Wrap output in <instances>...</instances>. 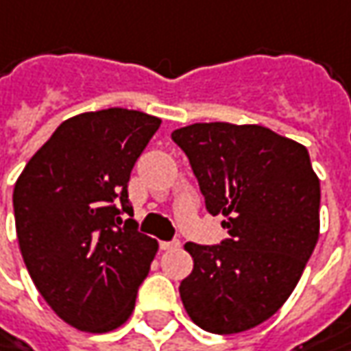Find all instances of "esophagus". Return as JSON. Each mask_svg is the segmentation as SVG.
<instances>
[{
	"label": "esophagus",
	"instance_id": "esophagus-1",
	"mask_svg": "<svg viewBox=\"0 0 351 351\" xmlns=\"http://www.w3.org/2000/svg\"><path fill=\"white\" fill-rule=\"evenodd\" d=\"M180 247V239H171V241H160V250H176Z\"/></svg>",
	"mask_w": 351,
	"mask_h": 351
}]
</instances>
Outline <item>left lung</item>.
<instances>
[{
  "mask_svg": "<svg viewBox=\"0 0 351 351\" xmlns=\"http://www.w3.org/2000/svg\"><path fill=\"white\" fill-rule=\"evenodd\" d=\"M212 216L230 237L189 241L192 273L178 291L196 326L237 334L265 322L291 297L320 230V180L306 147L263 125L192 123L171 133Z\"/></svg>",
  "mask_w": 351,
  "mask_h": 351,
  "instance_id": "obj_1",
  "label": "left lung"
}]
</instances>
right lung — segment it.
Wrapping results in <instances>:
<instances>
[{
	"label": "right lung",
	"mask_w": 351,
	"mask_h": 351,
	"mask_svg": "<svg viewBox=\"0 0 351 351\" xmlns=\"http://www.w3.org/2000/svg\"><path fill=\"white\" fill-rule=\"evenodd\" d=\"M155 115L110 108L62 121L13 191L19 250L49 306L70 326L110 332L135 306L159 250L137 230L128 182L159 130Z\"/></svg>",
	"instance_id": "add662e5"
}]
</instances>
